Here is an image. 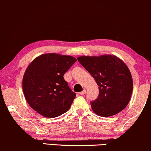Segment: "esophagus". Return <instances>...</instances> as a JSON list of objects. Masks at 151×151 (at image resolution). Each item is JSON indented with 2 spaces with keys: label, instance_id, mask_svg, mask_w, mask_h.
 Segmentation results:
<instances>
[{
  "label": "esophagus",
  "instance_id": "obj_1",
  "mask_svg": "<svg viewBox=\"0 0 151 151\" xmlns=\"http://www.w3.org/2000/svg\"><path fill=\"white\" fill-rule=\"evenodd\" d=\"M86 94V90H83L82 91V92H81L79 93L80 95H84V94Z\"/></svg>",
  "mask_w": 151,
  "mask_h": 151
}]
</instances>
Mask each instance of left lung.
Returning a JSON list of instances; mask_svg holds the SVG:
<instances>
[{
	"mask_svg": "<svg viewBox=\"0 0 151 151\" xmlns=\"http://www.w3.org/2000/svg\"><path fill=\"white\" fill-rule=\"evenodd\" d=\"M77 60L93 76L99 86V94L91 101L98 115L109 117L122 111L130 101L133 79L128 67L116 56H82Z\"/></svg>",
	"mask_w": 151,
	"mask_h": 151,
	"instance_id": "left-lung-1",
	"label": "left lung"
}]
</instances>
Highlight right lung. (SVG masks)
Instances as JSON below:
<instances>
[{"label":"right lung","instance_id":"add662e5","mask_svg":"<svg viewBox=\"0 0 151 151\" xmlns=\"http://www.w3.org/2000/svg\"><path fill=\"white\" fill-rule=\"evenodd\" d=\"M76 61L73 57L55 53L34 59L22 80L23 92L31 108L47 118L57 117L70 109L76 94L63 75Z\"/></svg>","mask_w":151,"mask_h":151}]
</instances>
